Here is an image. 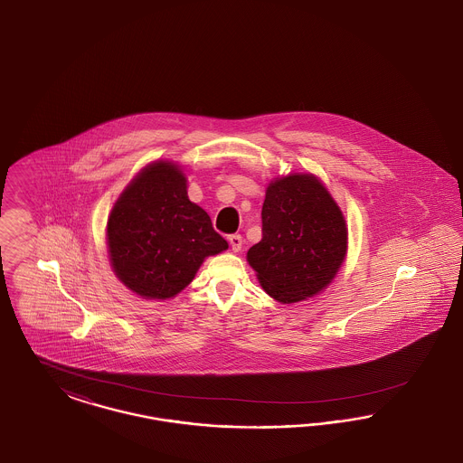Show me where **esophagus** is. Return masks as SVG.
<instances>
[{
  "label": "esophagus",
  "instance_id": "esophagus-1",
  "mask_svg": "<svg viewBox=\"0 0 463 463\" xmlns=\"http://www.w3.org/2000/svg\"><path fill=\"white\" fill-rule=\"evenodd\" d=\"M228 241H230V247H232L233 252H239L240 249H241V237L237 235V233H235V235H230Z\"/></svg>",
  "mask_w": 463,
  "mask_h": 463
}]
</instances>
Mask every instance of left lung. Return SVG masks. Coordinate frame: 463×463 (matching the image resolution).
I'll use <instances>...</instances> for the list:
<instances>
[{
    "instance_id": "left-lung-1",
    "label": "left lung",
    "mask_w": 463,
    "mask_h": 463,
    "mask_svg": "<svg viewBox=\"0 0 463 463\" xmlns=\"http://www.w3.org/2000/svg\"><path fill=\"white\" fill-rule=\"evenodd\" d=\"M348 249L342 209L312 173L273 180L262 204V239L247 252L264 291L281 304L326 290Z\"/></svg>"
}]
</instances>
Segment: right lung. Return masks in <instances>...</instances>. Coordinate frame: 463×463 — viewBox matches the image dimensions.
Instances as JSON below:
<instances>
[{
    "instance_id": "1",
    "label": "right lung",
    "mask_w": 463,
    "mask_h": 463,
    "mask_svg": "<svg viewBox=\"0 0 463 463\" xmlns=\"http://www.w3.org/2000/svg\"><path fill=\"white\" fill-rule=\"evenodd\" d=\"M106 243L113 273L146 300L176 297L206 257L228 249L206 211L190 201L182 168L166 159L142 168L121 192Z\"/></svg>"
}]
</instances>
